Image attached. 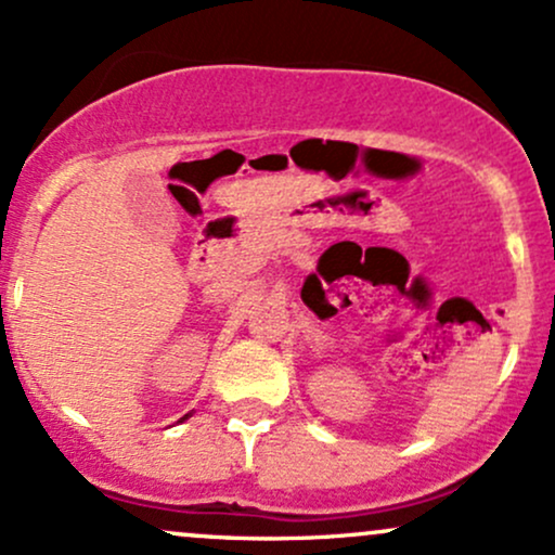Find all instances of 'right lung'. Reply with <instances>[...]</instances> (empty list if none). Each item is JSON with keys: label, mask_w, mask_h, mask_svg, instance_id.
Returning <instances> with one entry per match:
<instances>
[{"label": "right lung", "mask_w": 555, "mask_h": 555, "mask_svg": "<svg viewBox=\"0 0 555 555\" xmlns=\"http://www.w3.org/2000/svg\"><path fill=\"white\" fill-rule=\"evenodd\" d=\"M190 415H193V412H190ZM190 415H184V417H180V423H184V420H188Z\"/></svg>", "instance_id": "add662e5"}]
</instances>
